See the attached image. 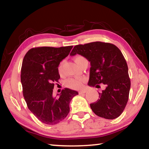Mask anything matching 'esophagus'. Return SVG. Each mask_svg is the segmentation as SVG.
Listing matches in <instances>:
<instances>
[{
  "instance_id": "esophagus-1",
  "label": "esophagus",
  "mask_w": 149,
  "mask_h": 149,
  "mask_svg": "<svg viewBox=\"0 0 149 149\" xmlns=\"http://www.w3.org/2000/svg\"><path fill=\"white\" fill-rule=\"evenodd\" d=\"M85 93H86V91H85V90H82V91H79V95L85 94Z\"/></svg>"
}]
</instances>
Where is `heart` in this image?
<instances>
[{"label": "heart", "instance_id": "obj_1", "mask_svg": "<svg viewBox=\"0 0 149 149\" xmlns=\"http://www.w3.org/2000/svg\"><path fill=\"white\" fill-rule=\"evenodd\" d=\"M85 60V58L82 56H77L74 58V61L75 63L79 65L81 62ZM64 64V61H62L60 63L58 67V71L59 74L61 75L62 73V66ZM84 81V79L83 78H70L65 81V86L70 88L72 89H79L81 88L83 86V83Z\"/></svg>", "mask_w": 149, "mask_h": 149}]
</instances>
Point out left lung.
<instances>
[{"label":"left lung","mask_w":149,"mask_h":149,"mask_svg":"<svg viewBox=\"0 0 149 149\" xmlns=\"http://www.w3.org/2000/svg\"><path fill=\"white\" fill-rule=\"evenodd\" d=\"M80 54L90 62L88 85L106 89L99 93V99L90 104L98 116L113 120L122 114L129 99L131 87L127 62L116 45L100 41L75 46L70 56Z\"/></svg>","instance_id":"obj_1"}]
</instances>
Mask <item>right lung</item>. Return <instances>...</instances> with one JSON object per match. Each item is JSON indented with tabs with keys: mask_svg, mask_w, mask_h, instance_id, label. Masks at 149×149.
<instances>
[{
	"mask_svg": "<svg viewBox=\"0 0 149 149\" xmlns=\"http://www.w3.org/2000/svg\"><path fill=\"white\" fill-rule=\"evenodd\" d=\"M73 46L36 47L27 52L22 62L21 82L27 107L42 123L54 125L67 116L75 91L65 88L59 97L52 95L58 81V65L68 56ZM56 95V96H57Z\"/></svg>",
	"mask_w": 149,
	"mask_h": 149,
	"instance_id": "right-lung-1",
	"label": "right lung"
}]
</instances>
